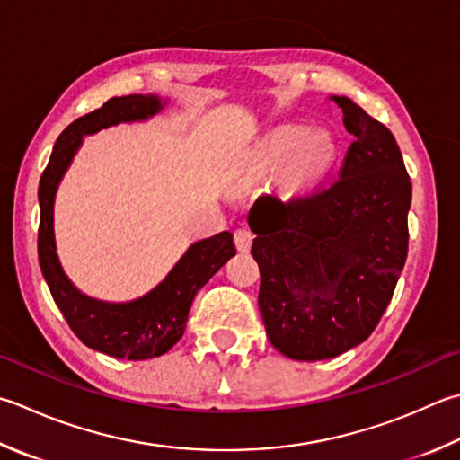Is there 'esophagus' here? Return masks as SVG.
Masks as SVG:
<instances>
[{"label": "esophagus", "instance_id": "34e87169", "mask_svg": "<svg viewBox=\"0 0 460 460\" xmlns=\"http://www.w3.org/2000/svg\"><path fill=\"white\" fill-rule=\"evenodd\" d=\"M252 232L246 230V228H240L234 232V244H236L238 252L242 254H248L250 248H252Z\"/></svg>", "mask_w": 460, "mask_h": 460}]
</instances>
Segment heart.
<instances>
[{
	"instance_id": "obj_1",
	"label": "heart",
	"mask_w": 460,
	"mask_h": 460,
	"mask_svg": "<svg viewBox=\"0 0 460 460\" xmlns=\"http://www.w3.org/2000/svg\"><path fill=\"white\" fill-rule=\"evenodd\" d=\"M334 140L326 132L306 134L302 129H284L268 142L264 150L266 164H282L294 154V172L298 176L316 174L328 166L334 155Z\"/></svg>"
}]
</instances>
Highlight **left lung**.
I'll return each instance as SVG.
<instances>
[{"label": "left lung", "mask_w": 460, "mask_h": 460, "mask_svg": "<svg viewBox=\"0 0 460 460\" xmlns=\"http://www.w3.org/2000/svg\"><path fill=\"white\" fill-rule=\"evenodd\" d=\"M354 136L341 178L248 214L268 341L292 360H324L365 342L393 298L409 250L412 184L391 129L331 95Z\"/></svg>", "instance_id": "1"}]
</instances>
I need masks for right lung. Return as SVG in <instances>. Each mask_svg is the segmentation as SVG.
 Instances as JSON below:
<instances>
[{"label":"right lung","instance_id":"obj_1","mask_svg":"<svg viewBox=\"0 0 460 460\" xmlns=\"http://www.w3.org/2000/svg\"><path fill=\"white\" fill-rule=\"evenodd\" d=\"M168 106L160 95H122L111 98L100 110L77 118L56 140L38 190L40 232L38 256L51 296L75 336L90 349L124 360H148L166 354L186 331V320L196 292L236 256L232 234L190 244L174 268L144 296L126 302H108L84 294L67 279L59 262L54 234L56 194L67 168L72 166L84 136L118 124L146 122Z\"/></svg>","mask_w":460,"mask_h":460}]
</instances>
